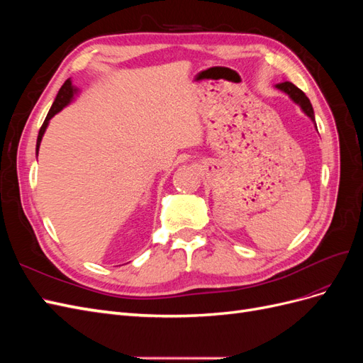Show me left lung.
I'll list each match as a JSON object with an SVG mask.
<instances>
[{"mask_svg":"<svg viewBox=\"0 0 363 363\" xmlns=\"http://www.w3.org/2000/svg\"><path fill=\"white\" fill-rule=\"evenodd\" d=\"M276 87H277L279 91H281V92H284L286 95H289L291 100H292L295 104H298L301 111H303L307 116H309V118L312 119V123L315 124L313 107H312V104H311V101H309V98L306 96V94H304L301 89H298V87H296L295 84H292L291 82L279 83V84H276ZM315 127H316V124H315Z\"/></svg>","mask_w":363,"mask_h":363,"instance_id":"1","label":"left lung"}]
</instances>
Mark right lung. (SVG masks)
Returning a JSON list of instances; mask_svg holds the SVG:
<instances>
[{
  "label": "right lung",
  "mask_w": 363,
  "mask_h": 363,
  "mask_svg": "<svg viewBox=\"0 0 363 363\" xmlns=\"http://www.w3.org/2000/svg\"><path fill=\"white\" fill-rule=\"evenodd\" d=\"M77 94H79V89H77L75 86H72L71 79H68L67 82L63 83V86L60 87V91H59V94L56 96V100H54V103H52V106L50 108V112H48L45 121H43V124H42V127L39 130L38 142H36V156L39 155V147H40V142H42V136L45 135V130H47V127L50 124V119L54 115H57L63 107H67L74 100V95H77Z\"/></svg>",
  "instance_id": "obj_1"
}]
</instances>
